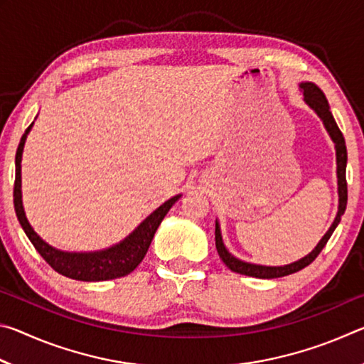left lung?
<instances>
[{
  "label": "left lung",
  "mask_w": 364,
  "mask_h": 364,
  "mask_svg": "<svg viewBox=\"0 0 364 364\" xmlns=\"http://www.w3.org/2000/svg\"><path fill=\"white\" fill-rule=\"evenodd\" d=\"M300 88L304 90L305 95V101L308 106H310L315 112L321 117V120L324 123L326 130L329 132L332 141L336 143V154H337V183H338V212L337 217L334 220V223L329 228V231L324 234V237L319 241V244L315 247V250L311 254H308L306 257L301 258V260L286 264V267H260V264H252V263H245L237 260L236 257H232L230 252L225 249L223 241H221V234H220V228L218 223L215 225V245H217L218 255L228 268L234 273L239 274H245V276H252V278H260V279H273V278H282V276L297 273V271L304 269L308 267L315 258L321 254V250L324 249V245L328 244L329 237L332 236V232L341 221V217L345 212V207H347V178H345V168H347V146H345V139L342 132L338 130L337 123L332 117L331 110H329V104L328 100L321 90L318 88L315 83H301Z\"/></svg>",
  "instance_id": "1"
}]
</instances>
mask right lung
<instances>
[{
	"instance_id": "right-lung-1",
	"label": "right lung",
	"mask_w": 364,
	"mask_h": 364,
	"mask_svg": "<svg viewBox=\"0 0 364 364\" xmlns=\"http://www.w3.org/2000/svg\"><path fill=\"white\" fill-rule=\"evenodd\" d=\"M33 125V123H32ZM30 125L23 136L21 138L19 147L16 152V180H14V208L17 220L26 231L30 242L33 244L36 252L45 258V262L59 274L65 278L77 281H107L117 279L122 276L130 274L132 271L143 262L147 249L152 242L154 234H156L159 225L162 223L165 215L168 213L171 205L180 199V196H175L168 199L165 204L160 205L157 210H154L136 230H134L125 241L114 245L107 250L93 252V254H70V252L56 250L51 245H48L43 239L33 231V228L26 218V212L22 207V194H21V160L23 144H26L27 133L30 132Z\"/></svg>"
}]
</instances>
